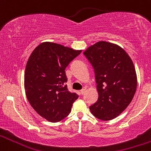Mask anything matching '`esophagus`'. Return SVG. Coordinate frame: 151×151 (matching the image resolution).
<instances>
[{
  "instance_id": "obj_1",
  "label": "esophagus",
  "mask_w": 151,
  "mask_h": 151,
  "mask_svg": "<svg viewBox=\"0 0 151 151\" xmlns=\"http://www.w3.org/2000/svg\"><path fill=\"white\" fill-rule=\"evenodd\" d=\"M86 88H83V89L81 91V93L82 94V95H83V94L85 93V92H86Z\"/></svg>"
}]
</instances>
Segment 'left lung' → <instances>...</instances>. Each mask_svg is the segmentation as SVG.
I'll return each mask as SVG.
<instances>
[{
  "mask_svg": "<svg viewBox=\"0 0 151 151\" xmlns=\"http://www.w3.org/2000/svg\"><path fill=\"white\" fill-rule=\"evenodd\" d=\"M83 54L94 69L98 93L91 112L102 121L112 120L128 107L136 91L133 63L121 47L106 41L95 43Z\"/></svg>",
  "mask_w": 151,
  "mask_h": 151,
  "instance_id": "8db88e82",
  "label": "left lung"
}]
</instances>
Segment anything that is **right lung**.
<instances>
[{
	"mask_svg": "<svg viewBox=\"0 0 151 151\" xmlns=\"http://www.w3.org/2000/svg\"><path fill=\"white\" fill-rule=\"evenodd\" d=\"M81 51L44 42L30 54L25 70V95L30 106L47 121L56 123L64 119L78 98L67 88L65 70Z\"/></svg>",
	"mask_w": 151,
	"mask_h": 151,
	"instance_id": "add662e5",
	"label": "right lung"
}]
</instances>
